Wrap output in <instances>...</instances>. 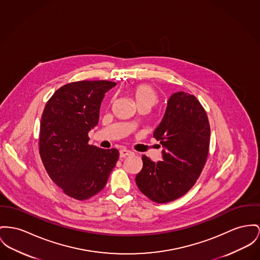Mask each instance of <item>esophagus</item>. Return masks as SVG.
I'll return each instance as SVG.
<instances>
[{
	"label": "esophagus",
	"mask_w": 260,
	"mask_h": 260,
	"mask_svg": "<svg viewBox=\"0 0 260 260\" xmlns=\"http://www.w3.org/2000/svg\"><path fill=\"white\" fill-rule=\"evenodd\" d=\"M133 154H134L133 152H131V151H129V150H126V149H122V150H120V157L131 156V155H133Z\"/></svg>",
	"instance_id": "obj_1"
}]
</instances>
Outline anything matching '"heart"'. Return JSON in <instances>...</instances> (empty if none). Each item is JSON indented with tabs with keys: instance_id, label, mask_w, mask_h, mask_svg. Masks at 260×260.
<instances>
[{
	"instance_id": "1",
	"label": "heart",
	"mask_w": 260,
	"mask_h": 260,
	"mask_svg": "<svg viewBox=\"0 0 260 260\" xmlns=\"http://www.w3.org/2000/svg\"><path fill=\"white\" fill-rule=\"evenodd\" d=\"M132 93L135 98V101L140 106H148L152 107L158 102V93L155 89L148 84H141L133 88Z\"/></svg>"
}]
</instances>
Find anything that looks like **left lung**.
I'll use <instances>...</instances> for the list:
<instances>
[{"instance_id": "left-lung-1", "label": "left lung", "mask_w": 260, "mask_h": 260, "mask_svg": "<svg viewBox=\"0 0 260 260\" xmlns=\"http://www.w3.org/2000/svg\"><path fill=\"white\" fill-rule=\"evenodd\" d=\"M153 136L165 148L162 160L155 162L143 155V168L135 180L149 199L168 203L190 190L206 164L210 145L207 113L194 95L177 91L170 98Z\"/></svg>"}]
</instances>
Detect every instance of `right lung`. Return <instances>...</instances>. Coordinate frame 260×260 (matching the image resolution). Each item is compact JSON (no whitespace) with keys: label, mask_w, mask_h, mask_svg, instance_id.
<instances>
[{"label":"right lung","mask_w":260,"mask_h":260,"mask_svg":"<svg viewBox=\"0 0 260 260\" xmlns=\"http://www.w3.org/2000/svg\"><path fill=\"white\" fill-rule=\"evenodd\" d=\"M116 83L79 81L58 88L44 107L39 154L48 175L65 194L87 200L104 189L114 169L117 149L88 145L98 125L104 94Z\"/></svg>","instance_id":"right-lung-1"}]
</instances>
